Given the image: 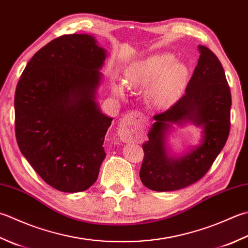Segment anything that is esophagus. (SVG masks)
Segmentation results:
<instances>
[{"label":"esophagus","mask_w":248,"mask_h":248,"mask_svg":"<svg viewBox=\"0 0 248 248\" xmlns=\"http://www.w3.org/2000/svg\"><path fill=\"white\" fill-rule=\"evenodd\" d=\"M139 121V116L134 113H128L121 119L118 132L120 139L124 142H131L135 138V132H137Z\"/></svg>","instance_id":"1"}]
</instances>
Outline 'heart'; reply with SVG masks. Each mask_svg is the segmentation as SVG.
<instances>
[{"mask_svg":"<svg viewBox=\"0 0 248 248\" xmlns=\"http://www.w3.org/2000/svg\"><path fill=\"white\" fill-rule=\"evenodd\" d=\"M128 82L147 88V99L158 108L173 104L181 95L188 77V69L174 62L170 53L149 57L131 66L127 74Z\"/></svg>","mask_w":248,"mask_h":248,"instance_id":"obj_1","label":"heart"}]
</instances>
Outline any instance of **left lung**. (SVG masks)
<instances>
[{
	"instance_id": "left-lung-1",
	"label": "left lung",
	"mask_w": 248,
	"mask_h": 248,
	"mask_svg": "<svg viewBox=\"0 0 248 248\" xmlns=\"http://www.w3.org/2000/svg\"><path fill=\"white\" fill-rule=\"evenodd\" d=\"M186 92L168 110L154 116L156 123L143 144L140 178L155 191H172L198 182L207 173L224 148L230 132L231 92L219 59L205 46ZM191 121L205 128L202 143L179 159L167 157L165 131L170 123Z\"/></svg>"
}]
</instances>
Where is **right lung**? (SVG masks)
<instances>
[{"label": "right lung", "mask_w": 248, "mask_h": 248, "mask_svg": "<svg viewBox=\"0 0 248 248\" xmlns=\"http://www.w3.org/2000/svg\"><path fill=\"white\" fill-rule=\"evenodd\" d=\"M105 56L88 34H66L31 58L17 84L19 149L43 181L59 191L87 190L106 156L103 143L113 119L95 102Z\"/></svg>", "instance_id": "right-lung-1"}]
</instances>
